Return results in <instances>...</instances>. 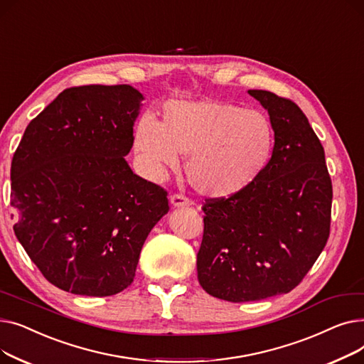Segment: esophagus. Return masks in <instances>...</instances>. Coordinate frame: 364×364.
Wrapping results in <instances>:
<instances>
[{
	"label": "esophagus",
	"instance_id": "obj_1",
	"mask_svg": "<svg viewBox=\"0 0 364 364\" xmlns=\"http://www.w3.org/2000/svg\"><path fill=\"white\" fill-rule=\"evenodd\" d=\"M169 202H171V205L174 206V208H183V206L192 205V202H190V199H187V198L183 196V195H172V196L169 198Z\"/></svg>",
	"mask_w": 364,
	"mask_h": 364
}]
</instances>
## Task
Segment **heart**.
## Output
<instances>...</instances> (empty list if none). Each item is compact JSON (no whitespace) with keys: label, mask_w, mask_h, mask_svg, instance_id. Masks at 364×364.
Returning <instances> with one entry per match:
<instances>
[{"label":"heart","mask_w":364,"mask_h":364,"mask_svg":"<svg viewBox=\"0 0 364 364\" xmlns=\"http://www.w3.org/2000/svg\"><path fill=\"white\" fill-rule=\"evenodd\" d=\"M274 129L258 110L214 99L174 100L162 122L143 117L132 147L149 176L162 178L188 156L187 180L200 196L232 198L250 187L272 158Z\"/></svg>","instance_id":"heart-1"}]
</instances>
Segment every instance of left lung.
Returning <instances> with one entry per match:
<instances>
[{
    "mask_svg": "<svg viewBox=\"0 0 364 364\" xmlns=\"http://www.w3.org/2000/svg\"><path fill=\"white\" fill-rule=\"evenodd\" d=\"M247 92L269 112L272 159L243 192L205 200L196 261L202 288L230 302L291 292L321 254L331 230L332 181L307 117L274 92Z\"/></svg>",
    "mask_w": 364,
    "mask_h": 364,
    "instance_id": "left-lung-1",
    "label": "left lung"
}]
</instances>
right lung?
I'll use <instances>...</instances> for the list:
<instances>
[{"label": "right lung", "instance_id": "1", "mask_svg": "<svg viewBox=\"0 0 364 364\" xmlns=\"http://www.w3.org/2000/svg\"><path fill=\"white\" fill-rule=\"evenodd\" d=\"M143 94L131 85L60 92L29 122L11 161L14 235L57 288L110 296L132 283L166 192L124 159Z\"/></svg>", "mask_w": 364, "mask_h": 364}]
</instances>
